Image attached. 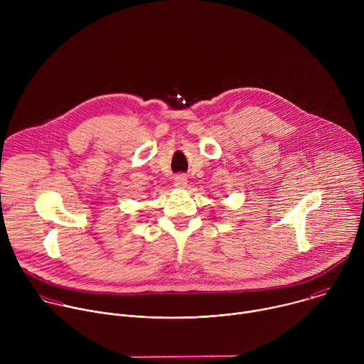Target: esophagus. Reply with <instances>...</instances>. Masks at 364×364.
Wrapping results in <instances>:
<instances>
[{
	"mask_svg": "<svg viewBox=\"0 0 364 364\" xmlns=\"http://www.w3.org/2000/svg\"><path fill=\"white\" fill-rule=\"evenodd\" d=\"M174 186L177 188H184L187 186V177L184 174H178L174 177Z\"/></svg>",
	"mask_w": 364,
	"mask_h": 364,
	"instance_id": "34e87169",
	"label": "esophagus"
}]
</instances>
